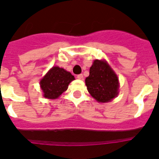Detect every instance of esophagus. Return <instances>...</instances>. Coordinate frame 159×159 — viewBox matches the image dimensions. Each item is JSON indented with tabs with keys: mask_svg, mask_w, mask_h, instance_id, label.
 <instances>
[{
	"mask_svg": "<svg viewBox=\"0 0 159 159\" xmlns=\"http://www.w3.org/2000/svg\"><path fill=\"white\" fill-rule=\"evenodd\" d=\"M77 77L78 78L79 80H83L84 79V77H83V75L82 74H79V75H77Z\"/></svg>",
	"mask_w": 159,
	"mask_h": 159,
	"instance_id": "1",
	"label": "esophagus"
}]
</instances>
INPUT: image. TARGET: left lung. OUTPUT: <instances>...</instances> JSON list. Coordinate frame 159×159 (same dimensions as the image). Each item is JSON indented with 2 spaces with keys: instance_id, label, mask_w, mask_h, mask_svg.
Masks as SVG:
<instances>
[{
  "instance_id": "1",
  "label": "left lung",
  "mask_w": 159,
  "mask_h": 159,
  "mask_svg": "<svg viewBox=\"0 0 159 159\" xmlns=\"http://www.w3.org/2000/svg\"><path fill=\"white\" fill-rule=\"evenodd\" d=\"M87 91L98 102L106 103L119 94V78L105 60H94L85 80Z\"/></svg>"
}]
</instances>
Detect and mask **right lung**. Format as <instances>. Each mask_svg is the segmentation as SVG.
Instances as JSON below:
<instances>
[{"mask_svg": "<svg viewBox=\"0 0 159 159\" xmlns=\"http://www.w3.org/2000/svg\"><path fill=\"white\" fill-rule=\"evenodd\" d=\"M74 76L71 72L59 67H53L40 80V87L43 97L48 99H56L67 91L68 85L73 81Z\"/></svg>", "mask_w": 159, "mask_h": 159, "instance_id": "obj_1", "label": "right lung"}]
</instances>
